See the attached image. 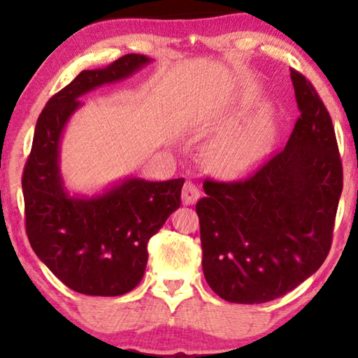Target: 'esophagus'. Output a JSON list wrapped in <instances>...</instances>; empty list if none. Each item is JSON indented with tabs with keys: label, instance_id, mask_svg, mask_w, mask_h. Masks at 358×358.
I'll list each match as a JSON object with an SVG mask.
<instances>
[{
	"label": "esophagus",
	"instance_id": "1",
	"mask_svg": "<svg viewBox=\"0 0 358 358\" xmlns=\"http://www.w3.org/2000/svg\"><path fill=\"white\" fill-rule=\"evenodd\" d=\"M199 199H200V189L192 182V180H187L182 187V203L194 205Z\"/></svg>",
	"mask_w": 358,
	"mask_h": 358
}]
</instances>
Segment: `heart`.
Returning <instances> with one entry per match:
<instances>
[{"label": "heart", "instance_id": "obj_1", "mask_svg": "<svg viewBox=\"0 0 358 358\" xmlns=\"http://www.w3.org/2000/svg\"><path fill=\"white\" fill-rule=\"evenodd\" d=\"M275 129L268 112H261L222 136L212 150V159L220 174L236 178L252 171L271 151Z\"/></svg>", "mask_w": 358, "mask_h": 358}]
</instances>
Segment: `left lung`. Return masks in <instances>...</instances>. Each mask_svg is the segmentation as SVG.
<instances>
[{
  "mask_svg": "<svg viewBox=\"0 0 358 358\" xmlns=\"http://www.w3.org/2000/svg\"><path fill=\"white\" fill-rule=\"evenodd\" d=\"M298 117L285 148L239 182L205 180L197 210L210 288L241 305L292 292L331 249L342 164L334 127L306 78L290 70Z\"/></svg>",
  "mask_w": 358,
  "mask_h": 358,
  "instance_id": "1",
  "label": "left lung"
}]
</instances>
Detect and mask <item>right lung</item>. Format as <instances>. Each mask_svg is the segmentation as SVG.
Segmentation results:
<instances>
[{"instance_id": "obj_1", "label": "right lung", "mask_w": 358, "mask_h": 358, "mask_svg": "<svg viewBox=\"0 0 358 358\" xmlns=\"http://www.w3.org/2000/svg\"><path fill=\"white\" fill-rule=\"evenodd\" d=\"M153 62L130 53L104 68L83 70L38 115L22 174L26 231L37 257L68 288L119 296L143 278L150 238L180 207L184 179L125 178L92 195L71 194L60 169V145L80 97L127 80Z\"/></svg>"}]
</instances>
